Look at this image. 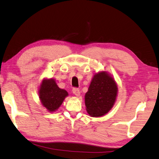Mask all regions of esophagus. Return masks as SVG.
<instances>
[{"label":"esophagus","instance_id":"34e87169","mask_svg":"<svg viewBox=\"0 0 159 159\" xmlns=\"http://www.w3.org/2000/svg\"><path fill=\"white\" fill-rule=\"evenodd\" d=\"M72 91H73V93L75 95H76V96H79L80 95V90L79 89H77V88H74V89H72Z\"/></svg>","mask_w":159,"mask_h":159}]
</instances>
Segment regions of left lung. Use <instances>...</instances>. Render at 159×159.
I'll return each mask as SVG.
<instances>
[{
	"label": "left lung",
	"mask_w": 159,
	"mask_h": 159,
	"mask_svg": "<svg viewBox=\"0 0 159 159\" xmlns=\"http://www.w3.org/2000/svg\"><path fill=\"white\" fill-rule=\"evenodd\" d=\"M117 94V84L105 71L93 76L85 95L87 112L91 117H101L111 110Z\"/></svg>",
	"instance_id": "obj_1"
}]
</instances>
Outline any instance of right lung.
Wrapping results in <instances>:
<instances>
[{
	"mask_svg": "<svg viewBox=\"0 0 159 159\" xmlns=\"http://www.w3.org/2000/svg\"><path fill=\"white\" fill-rule=\"evenodd\" d=\"M39 95L42 105L49 112H54L62 104L68 93L66 90L59 89L55 80L51 79L42 80Z\"/></svg>",
	"mask_w": 159,
	"mask_h": 159,
	"instance_id": "obj_1",
	"label": "right lung"
}]
</instances>
